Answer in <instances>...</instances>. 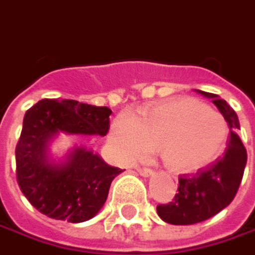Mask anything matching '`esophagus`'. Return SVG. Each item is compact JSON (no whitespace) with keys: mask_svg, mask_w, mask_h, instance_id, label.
<instances>
[{"mask_svg":"<svg viewBox=\"0 0 255 255\" xmlns=\"http://www.w3.org/2000/svg\"><path fill=\"white\" fill-rule=\"evenodd\" d=\"M137 172L141 176H151V175L154 174L153 169H150V168H137Z\"/></svg>","mask_w":255,"mask_h":255,"instance_id":"esophagus-1","label":"esophagus"}]
</instances>
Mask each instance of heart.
<instances>
[{"mask_svg": "<svg viewBox=\"0 0 255 255\" xmlns=\"http://www.w3.org/2000/svg\"><path fill=\"white\" fill-rule=\"evenodd\" d=\"M109 140L126 162L159 149L169 171L190 174L218 159L228 140V127L219 112L201 101L174 98L146 106L135 115H120Z\"/></svg>", "mask_w": 255, "mask_h": 255, "instance_id": "heart-1", "label": "heart"}]
</instances>
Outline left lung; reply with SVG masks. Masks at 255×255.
I'll use <instances>...</instances> for the list:
<instances>
[{
  "label": "left lung",
  "instance_id": "8db88e82",
  "mask_svg": "<svg viewBox=\"0 0 255 255\" xmlns=\"http://www.w3.org/2000/svg\"><path fill=\"white\" fill-rule=\"evenodd\" d=\"M218 106L228 123L229 140L225 153L194 175H181L174 201L157 206L159 218L171 225H194L210 219L231 204L243 181L247 150L237 129L240 121L235 111L218 95L197 90Z\"/></svg>",
  "mask_w": 255,
  "mask_h": 255
}]
</instances>
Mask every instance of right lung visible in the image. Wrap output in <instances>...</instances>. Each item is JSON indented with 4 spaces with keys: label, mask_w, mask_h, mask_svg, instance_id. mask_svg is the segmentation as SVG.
I'll return each instance as SVG.
<instances>
[{
    "label": "right lung",
    "mask_w": 255,
    "mask_h": 255,
    "mask_svg": "<svg viewBox=\"0 0 255 255\" xmlns=\"http://www.w3.org/2000/svg\"><path fill=\"white\" fill-rule=\"evenodd\" d=\"M106 106L70 99H42L24 115L15 146V175L30 204L57 220L80 223L92 219L105 204L112 179L123 172L99 154L76 147L62 163L48 156V143L59 131L79 135H106Z\"/></svg>",
    "instance_id": "right-lung-1"
}]
</instances>
